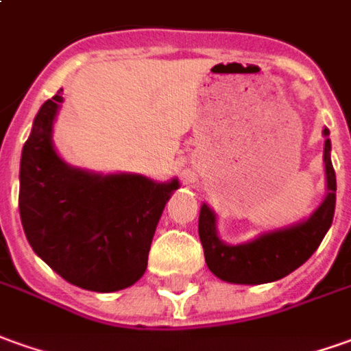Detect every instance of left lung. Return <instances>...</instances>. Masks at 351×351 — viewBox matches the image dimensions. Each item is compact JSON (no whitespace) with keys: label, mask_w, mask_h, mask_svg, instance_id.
Masks as SVG:
<instances>
[{"label":"left lung","mask_w":351,"mask_h":351,"mask_svg":"<svg viewBox=\"0 0 351 351\" xmlns=\"http://www.w3.org/2000/svg\"><path fill=\"white\" fill-rule=\"evenodd\" d=\"M323 135L327 137L323 149L327 197L308 219L289 227L265 231L241 245H227L217 235L216 212L206 202H202L199 237L204 248L208 269L217 279L235 285H263L279 281L298 269L317 250L332 223L337 204V176L330 162V139L327 128L323 130Z\"/></svg>","instance_id":"8db88e82"}]
</instances>
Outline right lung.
<instances>
[{
  "label": "right lung",
  "mask_w": 351,
  "mask_h": 351,
  "mask_svg": "<svg viewBox=\"0 0 351 351\" xmlns=\"http://www.w3.org/2000/svg\"><path fill=\"white\" fill-rule=\"evenodd\" d=\"M62 89L34 118L21 156L19 212L32 250L64 281L116 292L143 277L162 210L180 187L139 173L74 168L53 145Z\"/></svg>",
  "instance_id": "1"
}]
</instances>
